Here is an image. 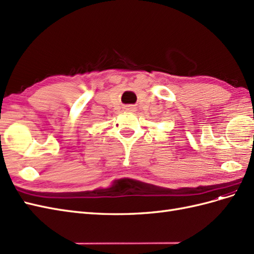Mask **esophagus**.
Segmentation results:
<instances>
[{
    "label": "esophagus",
    "mask_w": 254,
    "mask_h": 254,
    "mask_svg": "<svg viewBox=\"0 0 254 254\" xmlns=\"http://www.w3.org/2000/svg\"><path fill=\"white\" fill-rule=\"evenodd\" d=\"M127 110H129V112H134V110H135V109H134V107H128V108H127Z\"/></svg>",
    "instance_id": "1"
}]
</instances>
